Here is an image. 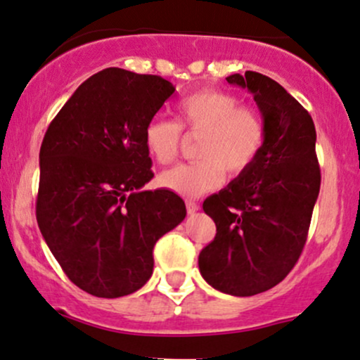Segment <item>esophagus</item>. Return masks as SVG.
Instances as JSON below:
<instances>
[{
    "label": "esophagus",
    "mask_w": 360,
    "mask_h": 360,
    "mask_svg": "<svg viewBox=\"0 0 360 360\" xmlns=\"http://www.w3.org/2000/svg\"><path fill=\"white\" fill-rule=\"evenodd\" d=\"M185 205H187V212L188 214H195L199 211V204H197L195 200H187L185 202Z\"/></svg>",
    "instance_id": "obj_1"
}]
</instances>
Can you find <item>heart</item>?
Segmentation results:
<instances>
[{
    "label": "heart",
    "mask_w": 360,
    "mask_h": 360,
    "mask_svg": "<svg viewBox=\"0 0 360 360\" xmlns=\"http://www.w3.org/2000/svg\"><path fill=\"white\" fill-rule=\"evenodd\" d=\"M181 131L199 134L195 155L200 160L163 172L160 185L184 197L219 188L226 169L231 176L245 175L260 158L267 141L264 115L219 90H199L180 98L175 122L153 117L143 131L146 153L160 165L173 161L179 155Z\"/></svg>",
    "instance_id": "1"
}]
</instances>
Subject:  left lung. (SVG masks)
<instances>
[{"mask_svg": "<svg viewBox=\"0 0 360 360\" xmlns=\"http://www.w3.org/2000/svg\"><path fill=\"white\" fill-rule=\"evenodd\" d=\"M246 88L267 124L260 158L245 175L204 200L216 236L199 255L207 284L231 296L272 289L300 260L321 173L313 119L277 82L255 71L231 75Z\"/></svg>", "mask_w": 360, "mask_h": 360, "instance_id": "1", "label": "left lung"}]
</instances>
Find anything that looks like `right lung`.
<instances>
[{
  "label": "right lung",
  "mask_w": 360,
  "mask_h": 360,
  "mask_svg": "<svg viewBox=\"0 0 360 360\" xmlns=\"http://www.w3.org/2000/svg\"><path fill=\"white\" fill-rule=\"evenodd\" d=\"M173 91L161 76L107 68L79 84L44 136L40 233L72 284L91 296L143 288L156 241L185 219L175 192L141 191L155 175L144 126Z\"/></svg>",
  "instance_id": "obj_1"
}]
</instances>
